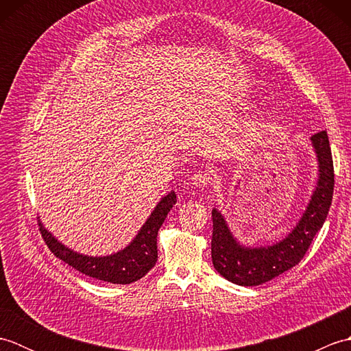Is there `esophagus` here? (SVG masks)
Here are the masks:
<instances>
[{
  "label": "esophagus",
  "mask_w": 351,
  "mask_h": 351,
  "mask_svg": "<svg viewBox=\"0 0 351 351\" xmlns=\"http://www.w3.org/2000/svg\"><path fill=\"white\" fill-rule=\"evenodd\" d=\"M208 182H210V175L206 173V171H197L191 176V184L195 185L196 189H205Z\"/></svg>",
  "instance_id": "obj_1"
}]
</instances>
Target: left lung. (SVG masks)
Instances as JSON below:
<instances>
[{
    "label": "left lung",
    "instance_id": "8db88e82",
    "mask_svg": "<svg viewBox=\"0 0 351 351\" xmlns=\"http://www.w3.org/2000/svg\"><path fill=\"white\" fill-rule=\"evenodd\" d=\"M311 140L319 162L318 184L303 217L285 240L268 247H241L229 232L221 214L213 210V264L229 282L243 287H256L274 279L300 263L314 237L323 228L333 197V160L326 131L314 134Z\"/></svg>",
    "mask_w": 351,
    "mask_h": 351
}]
</instances>
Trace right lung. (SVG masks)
<instances>
[{
  "mask_svg": "<svg viewBox=\"0 0 351 351\" xmlns=\"http://www.w3.org/2000/svg\"><path fill=\"white\" fill-rule=\"evenodd\" d=\"M176 202L175 191L169 193L166 197L161 199V202L156 205L151 217L140 229L138 235L134 238V241L128 247L114 253L111 256L93 258L84 256L80 253L64 247L62 243H58L47 229L42 225L39 228L45 244L54 255L62 259L63 263L75 268L80 273H83L88 278H95L98 280H106L110 283H126L136 282L155 265L158 252H156V235L162 225L164 219L167 217L171 206Z\"/></svg>",
  "mask_w": 351,
  "mask_h": 351,
  "instance_id": "right-lung-1",
  "label": "right lung"
}]
</instances>
